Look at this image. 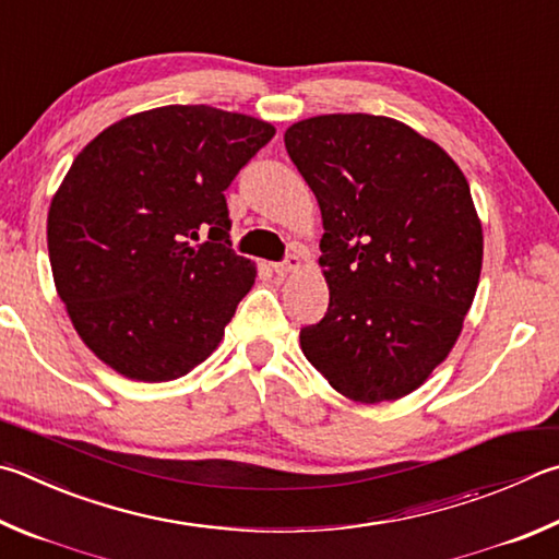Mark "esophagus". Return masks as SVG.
<instances>
[{"mask_svg": "<svg viewBox=\"0 0 559 559\" xmlns=\"http://www.w3.org/2000/svg\"><path fill=\"white\" fill-rule=\"evenodd\" d=\"M302 269V259L298 253H290V257L283 261V263H273V271L278 273V276H288V273H296Z\"/></svg>", "mask_w": 559, "mask_h": 559, "instance_id": "34e87169", "label": "esophagus"}]
</instances>
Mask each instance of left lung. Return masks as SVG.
Here are the masks:
<instances>
[{
  "label": "left lung",
  "instance_id": "left-lung-1",
  "mask_svg": "<svg viewBox=\"0 0 559 559\" xmlns=\"http://www.w3.org/2000/svg\"><path fill=\"white\" fill-rule=\"evenodd\" d=\"M283 141L318 198L330 288L300 349L349 401H399L448 359L479 286L469 182L448 151L391 117L320 115Z\"/></svg>",
  "mask_w": 559,
  "mask_h": 559
}]
</instances>
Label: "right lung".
<instances>
[{"mask_svg": "<svg viewBox=\"0 0 559 559\" xmlns=\"http://www.w3.org/2000/svg\"><path fill=\"white\" fill-rule=\"evenodd\" d=\"M273 134L249 115L168 105L115 121L75 156L48 210L50 271L109 369L174 381L219 347L257 278L229 249L225 190Z\"/></svg>", "mask_w": 559, "mask_h": 559, "instance_id": "1", "label": "right lung"}]
</instances>
